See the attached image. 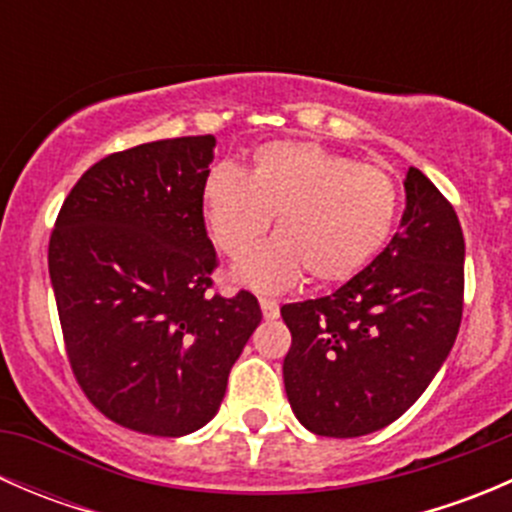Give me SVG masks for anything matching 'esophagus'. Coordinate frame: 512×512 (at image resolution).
I'll return each mask as SVG.
<instances>
[{
	"instance_id": "1",
	"label": "esophagus",
	"mask_w": 512,
	"mask_h": 512,
	"mask_svg": "<svg viewBox=\"0 0 512 512\" xmlns=\"http://www.w3.org/2000/svg\"><path fill=\"white\" fill-rule=\"evenodd\" d=\"M260 307H262V317L265 319H277L280 317V304L270 297H260Z\"/></svg>"
}]
</instances>
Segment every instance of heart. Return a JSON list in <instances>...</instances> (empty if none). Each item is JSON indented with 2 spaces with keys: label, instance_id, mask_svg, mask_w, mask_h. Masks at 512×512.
<instances>
[{
  "label": "heart",
  "instance_id": "heart-1",
  "mask_svg": "<svg viewBox=\"0 0 512 512\" xmlns=\"http://www.w3.org/2000/svg\"><path fill=\"white\" fill-rule=\"evenodd\" d=\"M399 213V185L376 163H356L309 141H272L252 153L247 175L218 165L203 188V218L215 245L245 257L237 280L280 292L307 272L319 285L354 277L384 247Z\"/></svg>",
  "mask_w": 512,
  "mask_h": 512
}]
</instances>
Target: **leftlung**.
Segmentation results:
<instances>
[{
    "label": "left lung",
    "instance_id": "obj_1",
    "mask_svg": "<svg viewBox=\"0 0 512 512\" xmlns=\"http://www.w3.org/2000/svg\"><path fill=\"white\" fill-rule=\"evenodd\" d=\"M401 227L334 294L280 309L292 347L285 391L304 428L356 438L404 416L456 342L466 242L453 205L418 168Z\"/></svg>",
    "mask_w": 512,
    "mask_h": 512
}]
</instances>
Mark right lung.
<instances>
[{
    "mask_svg": "<svg viewBox=\"0 0 512 512\" xmlns=\"http://www.w3.org/2000/svg\"><path fill=\"white\" fill-rule=\"evenodd\" d=\"M215 138L143 143L91 165L66 195L49 275L71 371L113 423L185 436L220 409L262 312L247 289L210 294L203 218Z\"/></svg>",
    "mask_w": 512,
    "mask_h": 512,
    "instance_id": "add662e5",
    "label": "right lung"
}]
</instances>
